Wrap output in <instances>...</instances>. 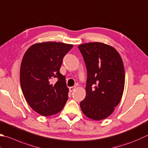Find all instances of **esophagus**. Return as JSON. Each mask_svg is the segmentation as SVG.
Here are the masks:
<instances>
[{
	"label": "esophagus",
	"mask_w": 148,
	"mask_h": 148,
	"mask_svg": "<svg viewBox=\"0 0 148 148\" xmlns=\"http://www.w3.org/2000/svg\"><path fill=\"white\" fill-rule=\"evenodd\" d=\"M76 88V86H71V87H69V91L72 92L74 90H75Z\"/></svg>",
	"instance_id": "obj_1"
}]
</instances>
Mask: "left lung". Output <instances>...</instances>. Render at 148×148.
<instances>
[{
	"mask_svg": "<svg viewBox=\"0 0 148 148\" xmlns=\"http://www.w3.org/2000/svg\"><path fill=\"white\" fill-rule=\"evenodd\" d=\"M87 70L86 96L80 107L86 117L99 121L110 116L123 96L125 72L116 49L100 42L78 46Z\"/></svg>",
	"mask_w": 148,
	"mask_h": 148,
	"instance_id": "8db88e82",
	"label": "left lung"
}]
</instances>
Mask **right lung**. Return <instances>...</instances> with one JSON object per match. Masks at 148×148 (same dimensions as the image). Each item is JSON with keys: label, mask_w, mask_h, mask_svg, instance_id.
<instances>
[{"label": "right lung", "mask_w": 148, "mask_h": 148, "mask_svg": "<svg viewBox=\"0 0 148 148\" xmlns=\"http://www.w3.org/2000/svg\"><path fill=\"white\" fill-rule=\"evenodd\" d=\"M73 45L43 42L31 45L24 55L20 66L22 90L29 105L43 116L60 112L68 99L65 77L60 73L63 57ZM54 78L58 81L50 83Z\"/></svg>", "instance_id": "add662e5"}]
</instances>
